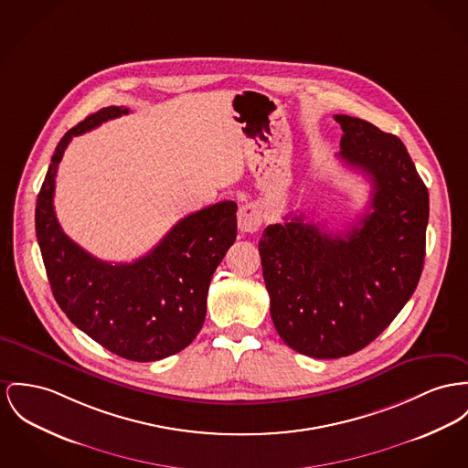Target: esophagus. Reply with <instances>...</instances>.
<instances>
[{
    "label": "esophagus",
    "mask_w": 468,
    "mask_h": 468,
    "mask_svg": "<svg viewBox=\"0 0 468 468\" xmlns=\"http://www.w3.org/2000/svg\"><path fill=\"white\" fill-rule=\"evenodd\" d=\"M262 223V211L259 207V204L249 202L245 206L239 207L238 211V227L243 234H253L259 230Z\"/></svg>",
    "instance_id": "obj_1"
}]
</instances>
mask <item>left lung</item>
Here are the masks:
<instances>
[{"label": "left lung", "instance_id": "left-lung-1", "mask_svg": "<svg viewBox=\"0 0 468 468\" xmlns=\"http://www.w3.org/2000/svg\"><path fill=\"white\" fill-rule=\"evenodd\" d=\"M339 157L373 181L371 206L346 232L303 215L268 225L259 241L270 311L282 341L312 358L373 343L413 294L424 266L430 195L405 144L376 125L334 117Z\"/></svg>", "mask_w": 468, "mask_h": 468}]
</instances>
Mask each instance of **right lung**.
Segmentation results:
<instances>
[{
  "mask_svg": "<svg viewBox=\"0 0 468 468\" xmlns=\"http://www.w3.org/2000/svg\"><path fill=\"white\" fill-rule=\"evenodd\" d=\"M129 113L108 106L63 134L37 197L35 230L57 303L95 343L133 360L154 362L193 343L206 319L215 270L236 241L234 202L177 221L144 257L112 264L78 247L60 227L53 197L57 168L72 136Z\"/></svg>",
  "mask_w": 468,
  "mask_h": 468,
  "instance_id": "1",
  "label": "right lung"
}]
</instances>
